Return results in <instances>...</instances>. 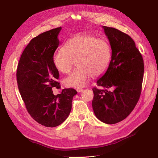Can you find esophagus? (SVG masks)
Here are the masks:
<instances>
[{
	"instance_id": "obj_1",
	"label": "esophagus",
	"mask_w": 158,
	"mask_h": 158,
	"mask_svg": "<svg viewBox=\"0 0 158 158\" xmlns=\"http://www.w3.org/2000/svg\"><path fill=\"white\" fill-rule=\"evenodd\" d=\"M76 90H77V92L80 93V92H82V91H83V89H82V88H77Z\"/></svg>"
}]
</instances>
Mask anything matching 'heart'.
Returning <instances> with one entry per match:
<instances>
[{
    "label": "heart",
    "mask_w": 158,
    "mask_h": 158,
    "mask_svg": "<svg viewBox=\"0 0 158 158\" xmlns=\"http://www.w3.org/2000/svg\"><path fill=\"white\" fill-rule=\"evenodd\" d=\"M111 58L110 44L104 39L88 34L74 36L66 41L63 50L55 52L52 63L63 73H69L74 63L77 67L65 77L68 88H81L88 78L103 75L108 69Z\"/></svg>",
    "instance_id": "obj_1"
}]
</instances>
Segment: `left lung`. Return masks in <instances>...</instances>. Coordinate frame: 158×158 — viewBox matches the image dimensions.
Here are the masks:
<instances>
[{
	"label": "left lung",
	"instance_id": "8db88e82",
	"mask_svg": "<svg viewBox=\"0 0 158 158\" xmlns=\"http://www.w3.org/2000/svg\"><path fill=\"white\" fill-rule=\"evenodd\" d=\"M102 28L110 41L111 60L104 75L97 81V86L106 89H92V107L99 120L114 124L127 117L139 100L144 63L134 40L129 35L113 27ZM111 87L114 90H107Z\"/></svg>",
	"mask_w": 158,
	"mask_h": 158
}]
</instances>
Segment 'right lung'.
I'll return each instance as SVG.
<instances>
[{
    "instance_id": "add662e5",
    "label": "right lung",
    "mask_w": 158,
    "mask_h": 158,
    "mask_svg": "<svg viewBox=\"0 0 158 158\" xmlns=\"http://www.w3.org/2000/svg\"><path fill=\"white\" fill-rule=\"evenodd\" d=\"M61 30V27L55 28L32 38L16 70L18 87L27 111L35 121L48 127L59 126L67 118L73 97L77 94L73 88H64L61 94H53V88H60L52 56L60 43L57 36Z\"/></svg>"
}]
</instances>
